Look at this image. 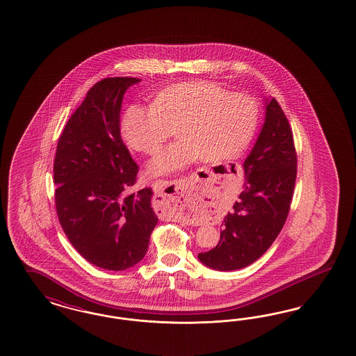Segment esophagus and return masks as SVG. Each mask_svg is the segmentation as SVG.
<instances>
[{
  "label": "esophagus",
  "mask_w": 356,
  "mask_h": 356,
  "mask_svg": "<svg viewBox=\"0 0 356 356\" xmlns=\"http://www.w3.org/2000/svg\"><path fill=\"white\" fill-rule=\"evenodd\" d=\"M154 207L157 210H178L187 194V181H157L154 184Z\"/></svg>",
  "instance_id": "obj_1"
}]
</instances>
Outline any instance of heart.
I'll list each match as a JSON object with an SVG mask.
<instances>
[{
	"mask_svg": "<svg viewBox=\"0 0 356 356\" xmlns=\"http://www.w3.org/2000/svg\"><path fill=\"white\" fill-rule=\"evenodd\" d=\"M256 127L257 106L250 96L227 93L206 81L168 87L153 106H129L121 121L128 145L147 154L156 153L177 128L181 138L149 162L150 175L179 172L199 159H231L250 143Z\"/></svg>",
	"mask_w": 356,
	"mask_h": 356,
	"instance_id": "heart-1",
	"label": "heart"
}]
</instances>
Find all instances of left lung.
<instances>
[{"mask_svg": "<svg viewBox=\"0 0 356 356\" xmlns=\"http://www.w3.org/2000/svg\"><path fill=\"white\" fill-rule=\"evenodd\" d=\"M261 131L243 162L244 184L224 218L218 245L197 254L213 270L245 268L276 240L289 213L297 157L289 122L275 97H265Z\"/></svg>", "mask_w": 356, "mask_h": 356, "instance_id": "1", "label": "left lung"}]
</instances>
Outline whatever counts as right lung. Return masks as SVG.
Listing matches in <instances>:
<instances>
[{
	"mask_svg": "<svg viewBox=\"0 0 356 356\" xmlns=\"http://www.w3.org/2000/svg\"><path fill=\"white\" fill-rule=\"evenodd\" d=\"M106 78L67 121L54 162L55 204L70 243L90 263L125 270L140 263L159 218L152 188L124 195L138 166L120 136L124 93L140 83Z\"/></svg>",
	"mask_w": 356,
	"mask_h": 356,
	"instance_id": "obj_1",
	"label": "right lung"
}]
</instances>
